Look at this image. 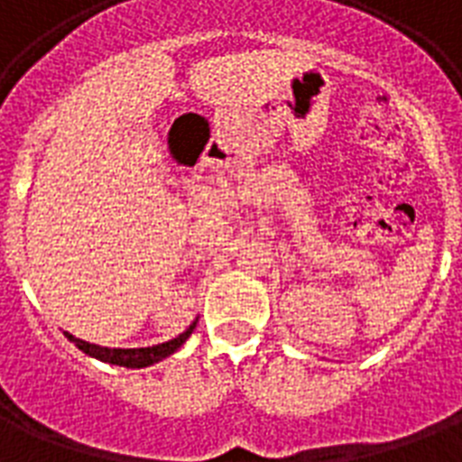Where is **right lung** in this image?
Here are the masks:
<instances>
[{
	"label": "right lung",
	"mask_w": 462,
	"mask_h": 462,
	"mask_svg": "<svg viewBox=\"0 0 462 462\" xmlns=\"http://www.w3.org/2000/svg\"><path fill=\"white\" fill-rule=\"evenodd\" d=\"M194 328L196 321H191L184 333H180V336L172 337V340H167V343L151 345V347H103V345L88 343V340H81V337L71 336L69 330H64V336L69 337V343H74L76 347L81 352H86L88 357L107 362V365L126 366V369H143V366H151L155 365V362H162L165 357L174 355L181 345L187 343V337L194 333Z\"/></svg>",
	"instance_id": "add662e5"
}]
</instances>
